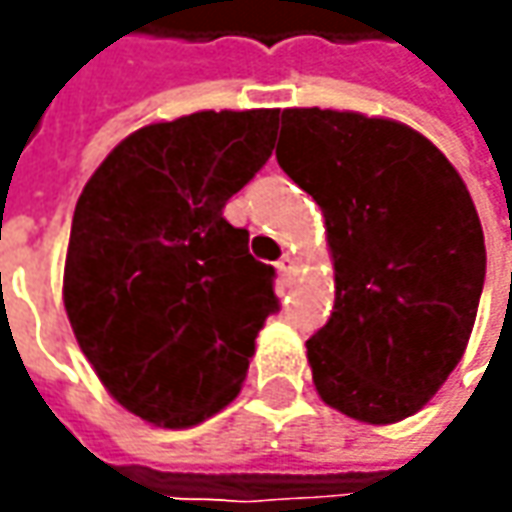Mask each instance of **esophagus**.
<instances>
[{"label":"esophagus","instance_id":"34e87169","mask_svg":"<svg viewBox=\"0 0 512 512\" xmlns=\"http://www.w3.org/2000/svg\"><path fill=\"white\" fill-rule=\"evenodd\" d=\"M276 270L285 276L287 282H293V276H296V270H299V265H296V259L293 256H282L279 262H276Z\"/></svg>","mask_w":512,"mask_h":512}]
</instances>
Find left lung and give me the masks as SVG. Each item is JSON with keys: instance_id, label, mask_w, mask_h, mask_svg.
<instances>
[{"instance_id": "8db88e82", "label": "left lung", "mask_w": 512, "mask_h": 512, "mask_svg": "<svg viewBox=\"0 0 512 512\" xmlns=\"http://www.w3.org/2000/svg\"><path fill=\"white\" fill-rule=\"evenodd\" d=\"M279 168L316 199L336 305L307 339L322 402L367 424L419 413L464 356L484 233L462 176L422 133L353 110L290 108Z\"/></svg>"}]
</instances>
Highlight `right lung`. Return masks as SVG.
Instances as JSON below:
<instances>
[{
    "mask_svg": "<svg viewBox=\"0 0 512 512\" xmlns=\"http://www.w3.org/2000/svg\"><path fill=\"white\" fill-rule=\"evenodd\" d=\"M279 110H199L139 128L82 190L65 310L82 353L133 416L193 427L230 404L279 310L276 270L225 219L262 170Z\"/></svg>",
    "mask_w": 512,
    "mask_h": 512,
    "instance_id": "right-lung-1",
    "label": "right lung"
}]
</instances>
